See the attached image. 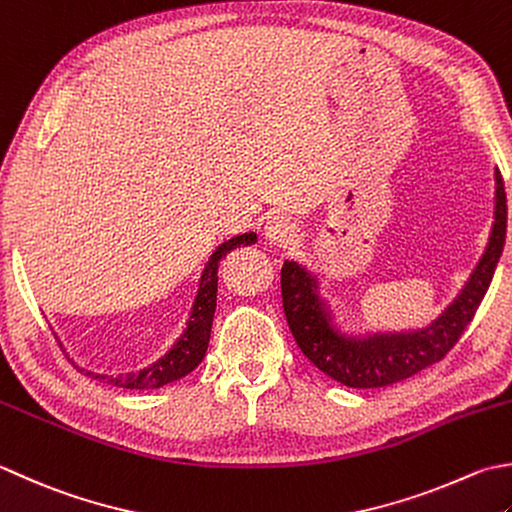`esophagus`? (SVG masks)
<instances>
[{"instance_id":"obj_1","label":"esophagus","mask_w":512,"mask_h":512,"mask_svg":"<svg viewBox=\"0 0 512 512\" xmlns=\"http://www.w3.org/2000/svg\"><path fill=\"white\" fill-rule=\"evenodd\" d=\"M264 237L270 244L286 246L297 237V226L288 217H270L268 224L264 226Z\"/></svg>"}]
</instances>
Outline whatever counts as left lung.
<instances>
[{"instance_id": "1", "label": "left lung", "mask_w": 512, "mask_h": 512, "mask_svg": "<svg viewBox=\"0 0 512 512\" xmlns=\"http://www.w3.org/2000/svg\"><path fill=\"white\" fill-rule=\"evenodd\" d=\"M495 224L488 246L462 293L433 324L415 333H377L346 337L330 324V313L317 295V279L295 262L282 268L284 315L297 346L322 373L350 388H379L402 382L448 355L473 322L506 242V190L495 168Z\"/></svg>"}]
</instances>
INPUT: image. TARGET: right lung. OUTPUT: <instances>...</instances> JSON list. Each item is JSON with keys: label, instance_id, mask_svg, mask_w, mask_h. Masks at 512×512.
I'll return each mask as SVG.
<instances>
[{"label": "right lung", "instance_id": "1", "mask_svg": "<svg viewBox=\"0 0 512 512\" xmlns=\"http://www.w3.org/2000/svg\"><path fill=\"white\" fill-rule=\"evenodd\" d=\"M257 235L255 233H244L233 239H228L222 246H219L213 255H210L208 264L199 279V290L193 304V313L188 317V324L184 335L177 339V344L168 350V353L148 366L139 373H128V375H97V373H86L88 377H95L99 382H108L119 388H130V390H148V388H159L170 382H177V379L186 377L188 373L202 364L206 355V348L210 342V326H213V315L217 306V266L219 259H222L228 250L237 246H248L255 244Z\"/></svg>", "mask_w": 512, "mask_h": 512}]
</instances>
